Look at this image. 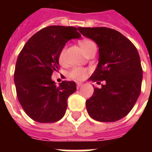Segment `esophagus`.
I'll return each instance as SVG.
<instances>
[{"label": "esophagus", "mask_w": 152, "mask_h": 152, "mask_svg": "<svg viewBox=\"0 0 152 152\" xmlns=\"http://www.w3.org/2000/svg\"><path fill=\"white\" fill-rule=\"evenodd\" d=\"M82 85H83V83H79V82H78V83H76V88H78V89L80 88Z\"/></svg>", "instance_id": "1"}]
</instances>
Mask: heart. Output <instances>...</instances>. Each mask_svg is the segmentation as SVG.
Segmentation results:
<instances>
[{
	"label": "heart",
	"instance_id": "obj_1",
	"mask_svg": "<svg viewBox=\"0 0 152 152\" xmlns=\"http://www.w3.org/2000/svg\"><path fill=\"white\" fill-rule=\"evenodd\" d=\"M95 46V44L91 40H83L80 42V47L84 53L88 50V49ZM64 53H65V47L63 48L59 55V61L63 63L64 61ZM88 72L86 69H81V68H74L72 69V71L69 72V76L72 79H75L76 80H83L87 76Z\"/></svg>",
	"mask_w": 152,
	"mask_h": 152
}]
</instances>
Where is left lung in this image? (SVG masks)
Instances as JSON below:
<instances>
[{"mask_svg":"<svg viewBox=\"0 0 152 152\" xmlns=\"http://www.w3.org/2000/svg\"><path fill=\"white\" fill-rule=\"evenodd\" d=\"M99 47V63L88 81H106L94 87L86 101L88 114L101 122L123 118L134 106L141 90L143 70L137 48L118 31L107 27H78Z\"/></svg>","mask_w":152,"mask_h":152,"instance_id":"1","label":"left lung"}]
</instances>
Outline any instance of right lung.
<instances>
[{
	"label": "right lung",
	"instance_id": "1",
	"mask_svg": "<svg viewBox=\"0 0 152 152\" xmlns=\"http://www.w3.org/2000/svg\"><path fill=\"white\" fill-rule=\"evenodd\" d=\"M80 38L76 27L50 26L34 34L18 56L14 73L18 100L35 121L56 122L64 117L76 84L64 80L57 86L51 76L59 69L60 53L67 42Z\"/></svg>",
	"mask_w": 152,
	"mask_h": 152
}]
</instances>
